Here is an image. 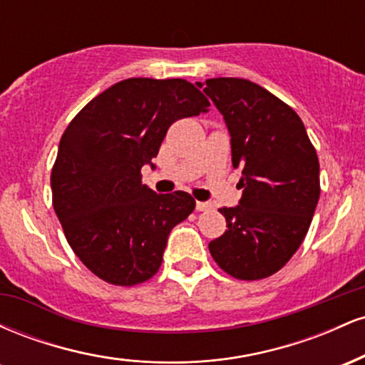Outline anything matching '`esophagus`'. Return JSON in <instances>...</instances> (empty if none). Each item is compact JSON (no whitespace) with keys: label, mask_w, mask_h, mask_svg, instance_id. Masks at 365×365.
I'll list each match as a JSON object with an SVG mask.
<instances>
[{"label":"esophagus","mask_w":365,"mask_h":365,"mask_svg":"<svg viewBox=\"0 0 365 365\" xmlns=\"http://www.w3.org/2000/svg\"><path fill=\"white\" fill-rule=\"evenodd\" d=\"M195 209H197V211H207V209H211V204H209V202H200V200H197Z\"/></svg>","instance_id":"esophagus-1"}]
</instances>
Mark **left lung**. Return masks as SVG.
<instances>
[{"instance_id": "8db88e82", "label": "left lung", "mask_w": 365, "mask_h": 365, "mask_svg": "<svg viewBox=\"0 0 365 365\" xmlns=\"http://www.w3.org/2000/svg\"><path fill=\"white\" fill-rule=\"evenodd\" d=\"M232 137L242 199L221 207L228 230L209 244L217 266L237 279L274 274L304 242L319 200V159L300 116L245 78L197 82Z\"/></svg>"}]
</instances>
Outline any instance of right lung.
Instances as JSON below:
<instances>
[{"label": "right lung", "mask_w": 365, "mask_h": 365, "mask_svg": "<svg viewBox=\"0 0 365 365\" xmlns=\"http://www.w3.org/2000/svg\"><path fill=\"white\" fill-rule=\"evenodd\" d=\"M209 101L183 78H127L96 96L61 135L51 171L53 207L66 242L98 278L148 282L170 232L194 211L187 192L142 185L170 125L206 113Z\"/></svg>", "instance_id": "add662e5"}]
</instances>
